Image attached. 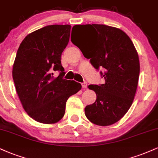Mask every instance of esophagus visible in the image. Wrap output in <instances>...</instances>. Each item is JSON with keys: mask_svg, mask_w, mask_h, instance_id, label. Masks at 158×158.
<instances>
[{"mask_svg": "<svg viewBox=\"0 0 158 158\" xmlns=\"http://www.w3.org/2000/svg\"><path fill=\"white\" fill-rule=\"evenodd\" d=\"M81 86H82L83 88H87V83L86 82V81H85V82L81 83Z\"/></svg>", "mask_w": 158, "mask_h": 158, "instance_id": "esophagus-1", "label": "esophagus"}]
</instances>
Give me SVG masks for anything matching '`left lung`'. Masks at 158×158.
<instances>
[{
    "label": "left lung",
    "mask_w": 158,
    "mask_h": 158,
    "mask_svg": "<svg viewBox=\"0 0 158 158\" xmlns=\"http://www.w3.org/2000/svg\"><path fill=\"white\" fill-rule=\"evenodd\" d=\"M82 28L88 39L78 43L85 58L100 72L105 83L90 85L96 94L94 104L86 106L85 115L90 122L99 126L116 123L127 113L133 102L140 73L138 54L129 36L119 28L102 24L74 26Z\"/></svg>",
    "instance_id": "8db88e82"
}]
</instances>
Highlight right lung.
<instances>
[{"instance_id":"obj_1","label":"right lung","mask_w":158,"mask_h":158,"mask_svg":"<svg viewBox=\"0 0 158 158\" xmlns=\"http://www.w3.org/2000/svg\"><path fill=\"white\" fill-rule=\"evenodd\" d=\"M70 25H51L36 30L20 43L12 77L25 111L34 120L54 123L64 115L66 102L81 90L80 83L63 79L61 56L69 42ZM60 75L54 77L52 72Z\"/></svg>"}]
</instances>
